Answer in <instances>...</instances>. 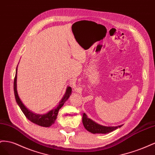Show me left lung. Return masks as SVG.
<instances>
[{"instance_id": "1", "label": "left lung", "mask_w": 155, "mask_h": 155, "mask_svg": "<svg viewBox=\"0 0 155 155\" xmlns=\"http://www.w3.org/2000/svg\"><path fill=\"white\" fill-rule=\"evenodd\" d=\"M82 123L85 129L93 134H107L117 129L118 127H121L122 125L117 127H105L97 124L91 119L88 118L87 115L84 113L82 116Z\"/></svg>"}]
</instances>
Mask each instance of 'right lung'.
Masks as SVG:
<instances>
[{
    "mask_svg": "<svg viewBox=\"0 0 155 155\" xmlns=\"http://www.w3.org/2000/svg\"><path fill=\"white\" fill-rule=\"evenodd\" d=\"M17 67L16 69V73H15V76L14 78V94H15V100H16L17 103L18 104L19 107H20L21 110H22V112H23V114H25L26 117L27 118L28 120H30L31 122H32V123H35V124L38 125L39 126L44 127H51L52 124H54V123L56 119V117H57V116H58V113L59 110L64 105L65 101L68 99L71 94V91H72L71 87H68L67 88V91H66L62 99L61 100V101L59 103L58 106H57L55 108L51 110V111H49L46 114L43 115V114H34L25 107V105L23 104V103H22L21 101L20 100L19 97L18 96V94H17V84H16L17 83L16 82H17Z\"/></svg>",
    "mask_w": 155,
    "mask_h": 155,
    "instance_id": "right-lung-1",
    "label": "right lung"
}]
</instances>
